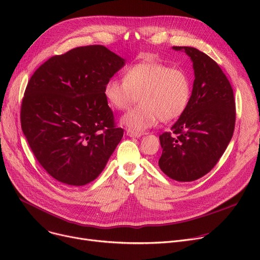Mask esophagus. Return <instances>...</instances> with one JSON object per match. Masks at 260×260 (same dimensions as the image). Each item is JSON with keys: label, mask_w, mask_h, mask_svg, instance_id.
Wrapping results in <instances>:
<instances>
[{"label": "esophagus", "mask_w": 260, "mask_h": 260, "mask_svg": "<svg viewBox=\"0 0 260 260\" xmlns=\"http://www.w3.org/2000/svg\"><path fill=\"white\" fill-rule=\"evenodd\" d=\"M126 135L129 136V137H134V138H140L141 136H143V133H139V132H134L132 129H127Z\"/></svg>", "instance_id": "obj_1"}]
</instances>
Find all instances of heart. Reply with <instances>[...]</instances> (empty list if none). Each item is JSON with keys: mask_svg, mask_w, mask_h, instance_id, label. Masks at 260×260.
I'll list each match as a JSON object with an SVG mask.
<instances>
[{"mask_svg": "<svg viewBox=\"0 0 260 260\" xmlns=\"http://www.w3.org/2000/svg\"><path fill=\"white\" fill-rule=\"evenodd\" d=\"M104 95L118 111L129 108L139 97L141 103L123 116L121 122L127 128L141 133L160 119L168 122L180 117L192 97V82L181 70L146 61L129 67L123 80H108Z\"/></svg>", "mask_w": 260, "mask_h": 260, "instance_id": "obj_1", "label": "heart"}]
</instances>
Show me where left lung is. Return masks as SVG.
Listing matches in <instances>:
<instances>
[{
  "label": "left lung",
  "mask_w": 260,
  "mask_h": 260,
  "mask_svg": "<svg viewBox=\"0 0 260 260\" xmlns=\"http://www.w3.org/2000/svg\"><path fill=\"white\" fill-rule=\"evenodd\" d=\"M183 50L193 62L195 80L185 112L159 136V168L170 178L194 181L208 174L223 155L235 127L234 93L226 76L208 54L194 47Z\"/></svg>",
  "instance_id": "8db88e82"
}]
</instances>
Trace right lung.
<instances>
[{
    "instance_id": "add662e5",
    "label": "right lung",
    "mask_w": 260,
    "mask_h": 260,
    "mask_svg": "<svg viewBox=\"0 0 260 260\" xmlns=\"http://www.w3.org/2000/svg\"><path fill=\"white\" fill-rule=\"evenodd\" d=\"M125 60L102 45L74 48L41 65L27 84L21 126L56 180L82 186L101 174L123 137L104 95Z\"/></svg>"
}]
</instances>
